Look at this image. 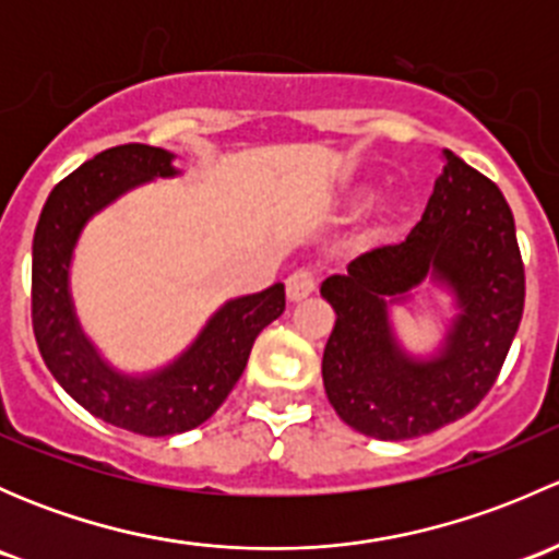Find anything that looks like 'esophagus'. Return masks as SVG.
Segmentation results:
<instances>
[{"mask_svg":"<svg viewBox=\"0 0 559 559\" xmlns=\"http://www.w3.org/2000/svg\"><path fill=\"white\" fill-rule=\"evenodd\" d=\"M316 292V278L313 273L308 270H295V273L286 278V300L289 302H300L306 297H311Z\"/></svg>","mask_w":559,"mask_h":559,"instance_id":"34e87169","label":"esophagus"}]
</instances>
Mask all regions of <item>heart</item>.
Listing matches in <instances>:
<instances>
[{"label":"heart","instance_id":"b5f03b06","mask_svg":"<svg viewBox=\"0 0 559 559\" xmlns=\"http://www.w3.org/2000/svg\"><path fill=\"white\" fill-rule=\"evenodd\" d=\"M365 194H368V189H359V191H357V197H354V200H362Z\"/></svg>","mask_w":559,"mask_h":559}]
</instances>
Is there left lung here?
Wrapping results in <instances>:
<instances>
[{
  "label": "left lung",
  "mask_w": 559,
  "mask_h": 559,
  "mask_svg": "<svg viewBox=\"0 0 559 559\" xmlns=\"http://www.w3.org/2000/svg\"><path fill=\"white\" fill-rule=\"evenodd\" d=\"M421 222L408 240L362 253L330 275L321 297L335 330L321 359L326 400L348 427L379 441H408L471 414L506 362L522 321L524 267L514 216L498 186L443 151ZM430 285L453 316L427 355L402 346L394 305Z\"/></svg>",
  "instance_id": "1"
}]
</instances>
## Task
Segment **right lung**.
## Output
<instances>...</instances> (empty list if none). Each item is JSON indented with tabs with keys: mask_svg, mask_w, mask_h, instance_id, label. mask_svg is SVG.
I'll use <instances>...</instances> for the list:
<instances>
[{
	"mask_svg": "<svg viewBox=\"0 0 559 559\" xmlns=\"http://www.w3.org/2000/svg\"><path fill=\"white\" fill-rule=\"evenodd\" d=\"M175 154L154 145H116L67 175L50 197L32 243V324L45 365L88 414L121 430L165 438L211 419L243 376L259 332L286 308L284 284L233 297L167 365L143 373L116 368L86 335L72 300L78 240L97 213L138 186L178 178Z\"/></svg>",
	"mask_w": 559,
	"mask_h": 559,
	"instance_id": "obj_1",
	"label": "right lung"
}]
</instances>
